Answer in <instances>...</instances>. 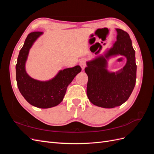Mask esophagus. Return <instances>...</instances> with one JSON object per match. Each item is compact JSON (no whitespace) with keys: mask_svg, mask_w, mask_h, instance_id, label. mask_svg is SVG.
<instances>
[{"mask_svg":"<svg viewBox=\"0 0 154 154\" xmlns=\"http://www.w3.org/2000/svg\"><path fill=\"white\" fill-rule=\"evenodd\" d=\"M80 66L82 67V70L85 69V67H86V62H85V60H81V61L80 62Z\"/></svg>","mask_w":154,"mask_h":154,"instance_id":"34e87169","label":"esophagus"}]
</instances>
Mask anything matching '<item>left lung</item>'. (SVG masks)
Returning a JSON list of instances; mask_svg holds the SVG:
<instances>
[{
    "mask_svg": "<svg viewBox=\"0 0 154 154\" xmlns=\"http://www.w3.org/2000/svg\"><path fill=\"white\" fill-rule=\"evenodd\" d=\"M117 40L104 55L87 62V94L92 104L111 109L122 105L132 94L136 85L137 66L132 40L127 32L116 29ZM117 55L127 58L126 65L119 71L109 72L107 60Z\"/></svg>",
    "mask_w": 154,
    "mask_h": 154,
    "instance_id": "left-lung-1",
    "label": "left lung"
}]
</instances>
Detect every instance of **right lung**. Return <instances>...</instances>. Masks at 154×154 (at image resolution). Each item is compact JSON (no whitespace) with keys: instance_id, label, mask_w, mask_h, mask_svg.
<instances>
[{"instance_id":"1","label":"right lung","mask_w":154,"mask_h":154,"mask_svg":"<svg viewBox=\"0 0 154 154\" xmlns=\"http://www.w3.org/2000/svg\"><path fill=\"white\" fill-rule=\"evenodd\" d=\"M42 34V32L35 31L27 35L17 58L16 80L19 91L29 103L38 108L48 109L61 103L68 85L82 68L76 66L60 70L53 79L45 82L30 77L26 71V60L32 44Z\"/></svg>"}]
</instances>
